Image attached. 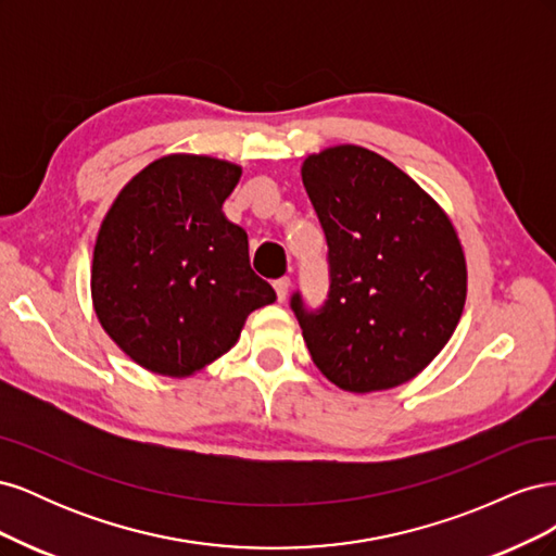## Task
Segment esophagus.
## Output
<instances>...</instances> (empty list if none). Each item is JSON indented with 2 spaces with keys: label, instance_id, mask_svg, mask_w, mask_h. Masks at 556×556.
Masks as SVG:
<instances>
[{
  "label": "esophagus",
  "instance_id": "esophagus-1",
  "mask_svg": "<svg viewBox=\"0 0 556 556\" xmlns=\"http://www.w3.org/2000/svg\"><path fill=\"white\" fill-rule=\"evenodd\" d=\"M274 290H276L278 301H285V296H288V292H290V278H278L274 282Z\"/></svg>",
  "mask_w": 556,
  "mask_h": 556
}]
</instances>
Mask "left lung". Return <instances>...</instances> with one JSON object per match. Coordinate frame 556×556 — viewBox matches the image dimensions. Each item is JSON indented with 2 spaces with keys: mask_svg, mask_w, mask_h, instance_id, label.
I'll use <instances>...</instances> for the list:
<instances>
[{
  "mask_svg": "<svg viewBox=\"0 0 556 556\" xmlns=\"http://www.w3.org/2000/svg\"><path fill=\"white\" fill-rule=\"evenodd\" d=\"M301 180L329 248L325 304L290 299L315 366L355 394L408 382L445 348L466 304L457 231L410 176L362 146L308 155Z\"/></svg>",
  "mask_w": 556,
  "mask_h": 556,
  "instance_id": "1",
  "label": "left lung"
}]
</instances>
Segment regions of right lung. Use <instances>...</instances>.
<instances>
[{
    "mask_svg": "<svg viewBox=\"0 0 556 556\" xmlns=\"http://www.w3.org/2000/svg\"><path fill=\"white\" fill-rule=\"evenodd\" d=\"M241 166L169 155L134 176L109 208L92 257L104 331L148 371L192 376L239 341L245 317L276 301L250 268L248 233L223 204Z\"/></svg>",
    "mask_w": 556,
    "mask_h": 556,
    "instance_id": "obj_1",
    "label": "right lung"
}]
</instances>
